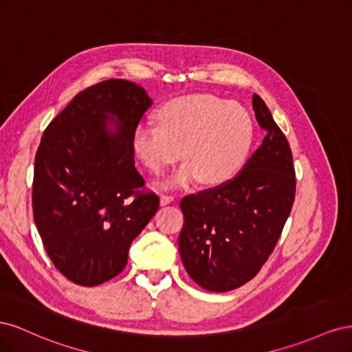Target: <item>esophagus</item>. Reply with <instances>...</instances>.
I'll list each match as a JSON object with an SVG mask.
<instances>
[{"instance_id":"esophagus-1","label":"esophagus","mask_w":352,"mask_h":352,"mask_svg":"<svg viewBox=\"0 0 352 352\" xmlns=\"http://www.w3.org/2000/svg\"><path fill=\"white\" fill-rule=\"evenodd\" d=\"M173 201H175L173 195H166V194L160 195V204H162V206H167V204H170V202H173Z\"/></svg>"}]
</instances>
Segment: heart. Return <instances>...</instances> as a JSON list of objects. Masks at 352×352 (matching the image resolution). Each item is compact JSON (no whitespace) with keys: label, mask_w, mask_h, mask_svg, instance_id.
Instances as JSON below:
<instances>
[{"label":"heart","mask_w":352,"mask_h":352,"mask_svg":"<svg viewBox=\"0 0 352 352\" xmlns=\"http://www.w3.org/2000/svg\"><path fill=\"white\" fill-rule=\"evenodd\" d=\"M157 123H141L133 131V148L153 175L180 158L186 162L168 179L185 186L198 179L217 185L238 172L254 140L247 109L210 94H190L167 101L157 111Z\"/></svg>","instance_id":"obj_1"}]
</instances>
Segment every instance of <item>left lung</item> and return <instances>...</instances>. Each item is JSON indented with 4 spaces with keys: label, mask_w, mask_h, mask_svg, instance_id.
<instances>
[{
    "label": "left lung",
    "mask_w": 352,
    "mask_h": 352,
    "mask_svg": "<svg viewBox=\"0 0 352 352\" xmlns=\"http://www.w3.org/2000/svg\"><path fill=\"white\" fill-rule=\"evenodd\" d=\"M255 119L267 132L241 172L180 201L185 223L180 258L190 279L211 292L250 282L273 252L295 199L292 151L267 105L252 95Z\"/></svg>",
    "instance_id": "obj_1"
}]
</instances>
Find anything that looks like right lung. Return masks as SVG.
<instances>
[{"mask_svg":"<svg viewBox=\"0 0 352 352\" xmlns=\"http://www.w3.org/2000/svg\"><path fill=\"white\" fill-rule=\"evenodd\" d=\"M151 104L140 85L104 80L79 92L41 138L34 220L48 257L73 283L97 286L122 273L132 241L158 210L133 148Z\"/></svg>","mask_w":352,"mask_h":352,"instance_id":"add662e5","label":"right lung"}]
</instances>
